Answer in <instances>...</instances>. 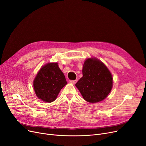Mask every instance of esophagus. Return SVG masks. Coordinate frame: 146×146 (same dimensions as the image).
Returning <instances> with one entry per match:
<instances>
[{
    "mask_svg": "<svg viewBox=\"0 0 146 146\" xmlns=\"http://www.w3.org/2000/svg\"><path fill=\"white\" fill-rule=\"evenodd\" d=\"M77 81H78L77 79H76V80H70V83H72V84H75L76 83Z\"/></svg>",
    "mask_w": 146,
    "mask_h": 146,
    "instance_id": "obj_1",
    "label": "esophagus"
}]
</instances>
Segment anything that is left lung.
<instances>
[{
  "instance_id": "obj_1",
  "label": "left lung",
  "mask_w": 146,
  "mask_h": 146,
  "mask_svg": "<svg viewBox=\"0 0 146 146\" xmlns=\"http://www.w3.org/2000/svg\"><path fill=\"white\" fill-rule=\"evenodd\" d=\"M82 76L76 84L86 101L96 103L103 100L110 92L112 76L102 62L96 58H88L84 64Z\"/></svg>"
}]
</instances>
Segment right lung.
<instances>
[{
    "instance_id": "obj_1",
    "label": "right lung",
    "mask_w": 146,
    "mask_h": 146,
    "mask_svg": "<svg viewBox=\"0 0 146 146\" xmlns=\"http://www.w3.org/2000/svg\"><path fill=\"white\" fill-rule=\"evenodd\" d=\"M66 84L65 76L56 62L48 63L43 66L33 81L37 97L48 103L54 101Z\"/></svg>"
}]
</instances>
